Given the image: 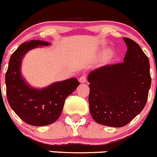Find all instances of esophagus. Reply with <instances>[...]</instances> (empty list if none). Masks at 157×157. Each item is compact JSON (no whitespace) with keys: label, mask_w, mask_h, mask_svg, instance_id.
Segmentation results:
<instances>
[{"label":"esophagus","mask_w":157,"mask_h":157,"mask_svg":"<svg viewBox=\"0 0 157 157\" xmlns=\"http://www.w3.org/2000/svg\"><path fill=\"white\" fill-rule=\"evenodd\" d=\"M79 81L80 83H86L87 82V76L86 75H83L79 78Z\"/></svg>","instance_id":"obj_1"}]
</instances>
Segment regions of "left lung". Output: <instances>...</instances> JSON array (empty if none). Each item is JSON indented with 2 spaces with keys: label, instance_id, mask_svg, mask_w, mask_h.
<instances>
[{
  "label": "left lung",
  "instance_id": "obj_1",
  "mask_svg": "<svg viewBox=\"0 0 157 157\" xmlns=\"http://www.w3.org/2000/svg\"><path fill=\"white\" fill-rule=\"evenodd\" d=\"M127 52L124 61L108 64L89 74V107L101 125L119 128L143 111L151 86L149 61L140 45L123 38Z\"/></svg>",
  "mask_w": 157,
  "mask_h": 157
}]
</instances>
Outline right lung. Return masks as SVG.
Segmentation results:
<instances>
[{"instance_id": "1", "label": "right lung", "mask_w": 157, "mask_h": 157, "mask_svg": "<svg viewBox=\"0 0 157 157\" xmlns=\"http://www.w3.org/2000/svg\"><path fill=\"white\" fill-rule=\"evenodd\" d=\"M49 42L32 40L23 42L10 58L5 74L6 94L10 106L22 121L35 126L55 122L63 108L66 98L80 84L77 78L56 82L42 90L29 87L21 77L20 67L25 54L39 45Z\"/></svg>"}]
</instances>
